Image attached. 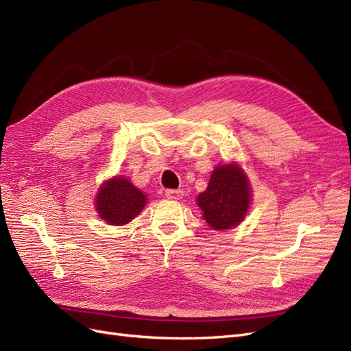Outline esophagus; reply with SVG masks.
<instances>
[{
  "instance_id": "1",
  "label": "esophagus",
  "mask_w": 351,
  "mask_h": 351,
  "mask_svg": "<svg viewBox=\"0 0 351 351\" xmlns=\"http://www.w3.org/2000/svg\"><path fill=\"white\" fill-rule=\"evenodd\" d=\"M165 196L168 197V199H173V200H180L182 199L183 196H184V192L182 189H168V190H165Z\"/></svg>"
}]
</instances>
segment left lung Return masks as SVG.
Masks as SVG:
<instances>
[{"label":"left lung","mask_w":351,"mask_h":351,"mask_svg":"<svg viewBox=\"0 0 351 351\" xmlns=\"http://www.w3.org/2000/svg\"><path fill=\"white\" fill-rule=\"evenodd\" d=\"M249 204V182L236 164L215 168L206 190L197 196V205L204 210V218L215 230L236 227L246 215Z\"/></svg>","instance_id":"obj_1"}]
</instances>
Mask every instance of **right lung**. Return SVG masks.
Segmentation results:
<instances>
[{
  "instance_id": "1",
  "label": "right lung",
  "mask_w": 351,
  "mask_h": 351,
  "mask_svg": "<svg viewBox=\"0 0 351 351\" xmlns=\"http://www.w3.org/2000/svg\"><path fill=\"white\" fill-rule=\"evenodd\" d=\"M146 204V196L129 180L115 177L104 183L97 197V210L102 219L111 226L130 222Z\"/></svg>"
}]
</instances>
